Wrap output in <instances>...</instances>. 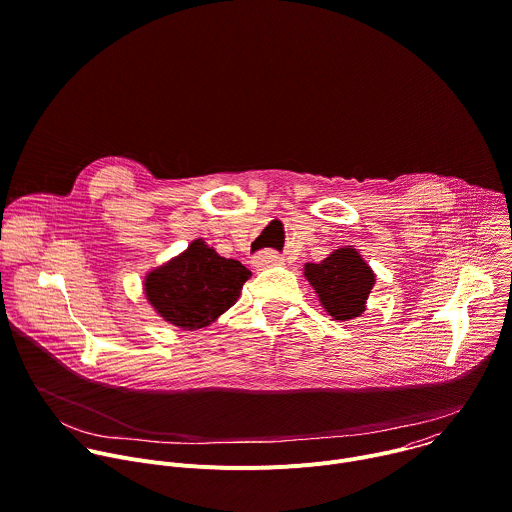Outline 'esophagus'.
I'll return each mask as SVG.
<instances>
[{
	"label": "esophagus",
	"mask_w": 512,
	"mask_h": 512,
	"mask_svg": "<svg viewBox=\"0 0 512 512\" xmlns=\"http://www.w3.org/2000/svg\"><path fill=\"white\" fill-rule=\"evenodd\" d=\"M277 265H285V259L273 251H265L261 255L255 257V267L259 269H267V267H277Z\"/></svg>",
	"instance_id": "1"
}]
</instances>
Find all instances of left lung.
Returning <instances> with one entry per match:
<instances>
[{"label": "left lung", "mask_w": 512, "mask_h": 512, "mask_svg": "<svg viewBox=\"0 0 512 512\" xmlns=\"http://www.w3.org/2000/svg\"><path fill=\"white\" fill-rule=\"evenodd\" d=\"M303 275L321 307L337 321L360 317L376 283L374 269L352 245L333 249L319 263H305Z\"/></svg>", "instance_id": "8db88e82"}]
</instances>
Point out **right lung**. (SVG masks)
<instances>
[{"mask_svg":"<svg viewBox=\"0 0 512 512\" xmlns=\"http://www.w3.org/2000/svg\"><path fill=\"white\" fill-rule=\"evenodd\" d=\"M249 277L251 271L237 259H225L195 239L183 253L150 269L142 287L164 321L195 331L233 307Z\"/></svg>","mask_w":512,"mask_h":512,"instance_id":"right-lung-1","label":"right lung"}]
</instances>
